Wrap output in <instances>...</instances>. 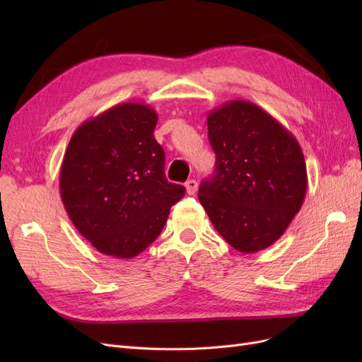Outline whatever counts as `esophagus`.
I'll use <instances>...</instances> for the list:
<instances>
[{
    "label": "esophagus",
    "mask_w": 362,
    "mask_h": 362,
    "mask_svg": "<svg viewBox=\"0 0 362 362\" xmlns=\"http://www.w3.org/2000/svg\"><path fill=\"white\" fill-rule=\"evenodd\" d=\"M185 189H187L189 194H194L196 192H198V182H196L194 180H189L187 182H185Z\"/></svg>",
    "instance_id": "esophagus-1"
}]
</instances>
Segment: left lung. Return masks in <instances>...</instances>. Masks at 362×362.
<instances>
[{"instance_id": "obj_1", "label": "left lung", "mask_w": 362, "mask_h": 362, "mask_svg": "<svg viewBox=\"0 0 362 362\" xmlns=\"http://www.w3.org/2000/svg\"><path fill=\"white\" fill-rule=\"evenodd\" d=\"M216 173L199 202L226 243L243 254L272 246L286 233L306 194L299 141L261 107L234 100L206 117Z\"/></svg>"}]
</instances>
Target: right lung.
Instances as JSON below:
<instances>
[{"label":"right lung","instance_id":"right-lung-1","mask_svg":"<svg viewBox=\"0 0 362 362\" xmlns=\"http://www.w3.org/2000/svg\"><path fill=\"white\" fill-rule=\"evenodd\" d=\"M157 120L146 104H117L76 128L64 152L59 181L64 210L104 255L137 257L185 193L164 175Z\"/></svg>","mask_w":362,"mask_h":362}]
</instances>
